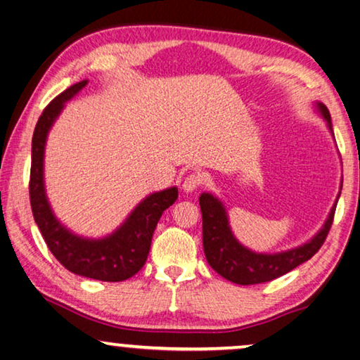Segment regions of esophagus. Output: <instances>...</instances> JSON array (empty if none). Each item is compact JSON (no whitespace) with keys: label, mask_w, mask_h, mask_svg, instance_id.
Here are the masks:
<instances>
[{"label":"esophagus","mask_w":360,"mask_h":360,"mask_svg":"<svg viewBox=\"0 0 360 360\" xmlns=\"http://www.w3.org/2000/svg\"><path fill=\"white\" fill-rule=\"evenodd\" d=\"M200 182H202V178L199 174L186 176V179L182 181V191L187 192V194H189V192H194L197 187L200 186Z\"/></svg>","instance_id":"34e87169"}]
</instances>
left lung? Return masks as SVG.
<instances>
[{
  "label": "left lung",
  "instance_id": "left-lung-1",
  "mask_svg": "<svg viewBox=\"0 0 360 360\" xmlns=\"http://www.w3.org/2000/svg\"><path fill=\"white\" fill-rule=\"evenodd\" d=\"M313 108L321 115L323 120L326 122L328 130L334 136L331 115L326 105L323 103H315ZM339 189H342V179ZM339 195H341V192L334 200L325 224L310 240L285 251L256 252L241 245L236 240V236L233 235L224 202L217 195L210 194V192H202L199 204L202 212V241H204L207 262H209L212 269L219 272L226 281L240 283V285L269 282L287 274V272L295 269L297 266L310 259L325 243L328 231L331 229Z\"/></svg>",
  "mask_w": 360,
  "mask_h": 360
}]
</instances>
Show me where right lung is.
Instances as JSON below:
<instances>
[{
	"instance_id": "1",
	"label": "right lung",
	"mask_w": 360,
	"mask_h": 360,
	"mask_svg": "<svg viewBox=\"0 0 360 360\" xmlns=\"http://www.w3.org/2000/svg\"><path fill=\"white\" fill-rule=\"evenodd\" d=\"M86 84L88 79H83L58 94L44 109L35 125L29 182L30 207L35 224L60 264L73 274L89 279L120 282L130 279L143 267L150 252L153 231L163 212L178 199V187L173 186L146 195L120 226L103 238L77 235L55 217L45 192V143L50 129L62 114L65 103L73 99Z\"/></svg>"
}]
</instances>
